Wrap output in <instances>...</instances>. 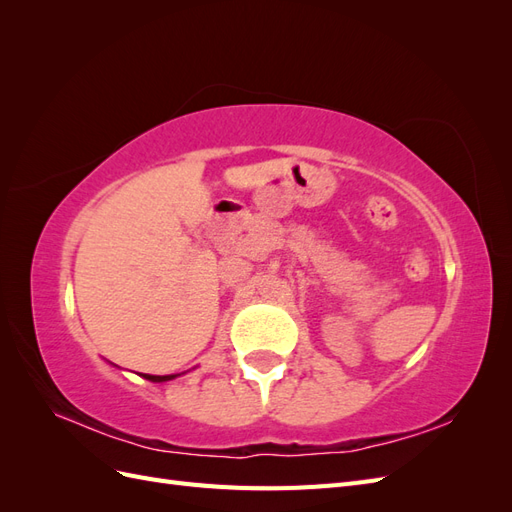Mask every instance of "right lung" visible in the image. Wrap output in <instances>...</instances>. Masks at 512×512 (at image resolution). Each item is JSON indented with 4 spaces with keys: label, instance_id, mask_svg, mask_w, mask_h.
Returning a JSON list of instances; mask_svg holds the SVG:
<instances>
[{
    "label": "right lung",
    "instance_id": "1",
    "mask_svg": "<svg viewBox=\"0 0 512 512\" xmlns=\"http://www.w3.org/2000/svg\"><path fill=\"white\" fill-rule=\"evenodd\" d=\"M177 376H181V374H170V376H151V374H143V378L149 380V382H168V380H175Z\"/></svg>",
    "mask_w": 512,
    "mask_h": 512
}]
</instances>
